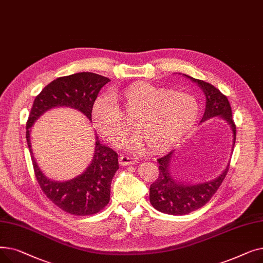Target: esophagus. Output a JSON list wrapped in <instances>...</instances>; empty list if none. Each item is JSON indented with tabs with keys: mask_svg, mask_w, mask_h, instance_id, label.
Listing matches in <instances>:
<instances>
[{
	"mask_svg": "<svg viewBox=\"0 0 263 263\" xmlns=\"http://www.w3.org/2000/svg\"><path fill=\"white\" fill-rule=\"evenodd\" d=\"M137 162L136 158L133 157H129V156H121L119 159V163L122 166H127V165H132L135 164Z\"/></svg>",
	"mask_w": 263,
	"mask_h": 263,
	"instance_id": "esophagus-1",
	"label": "esophagus"
}]
</instances>
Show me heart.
Masks as SVG:
<instances>
[{
    "label": "heart",
    "mask_w": 263,
    "mask_h": 263,
    "mask_svg": "<svg viewBox=\"0 0 263 263\" xmlns=\"http://www.w3.org/2000/svg\"><path fill=\"white\" fill-rule=\"evenodd\" d=\"M112 96H100L95 100L91 118L96 129L114 145H119L129 130V120L123 114L132 117L136 131L128 146L140 148L146 144L153 150L171 147L192 128L199 115L198 102L193 96L148 83H134L122 90H114Z\"/></svg>",
    "instance_id": "obj_1"
}]
</instances>
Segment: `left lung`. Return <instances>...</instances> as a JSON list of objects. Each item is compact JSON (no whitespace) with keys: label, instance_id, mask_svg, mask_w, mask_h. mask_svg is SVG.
<instances>
[{"label":"left lung","instance_id":"obj_1","mask_svg":"<svg viewBox=\"0 0 263 263\" xmlns=\"http://www.w3.org/2000/svg\"><path fill=\"white\" fill-rule=\"evenodd\" d=\"M196 83L205 96V108L201 122L213 117L224 119L232 131V148L236 143V124L232 119L231 106L227 97L220 92L216 87L204 81L182 74ZM175 150L158 159L159 177L150 185L149 199L154 208L160 212L172 215H183L195 211L208 202L225 179L229 164L217 178L208 182L184 183L179 182L172 175V162Z\"/></svg>","mask_w":263,"mask_h":263}]
</instances>
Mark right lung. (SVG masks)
<instances>
[{
	"label": "right lung",
	"instance_id": "right-lung-1",
	"mask_svg": "<svg viewBox=\"0 0 263 263\" xmlns=\"http://www.w3.org/2000/svg\"><path fill=\"white\" fill-rule=\"evenodd\" d=\"M108 82L109 79L92 72H79L54 80L35 98L26 122V142L41 190L59 208L73 215L95 214L108 203L110 183L119 168L118 155L101 144L96 135L95 153L88 167L70 180H51L34 158L30 140L31 128L47 110L63 106L80 110L91 122L92 104L100 89Z\"/></svg>",
	"mask_w": 263,
	"mask_h": 263
}]
</instances>
